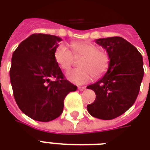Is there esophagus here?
<instances>
[{"label": "esophagus", "instance_id": "1", "mask_svg": "<svg viewBox=\"0 0 150 150\" xmlns=\"http://www.w3.org/2000/svg\"><path fill=\"white\" fill-rule=\"evenodd\" d=\"M78 89H79V91H83V90H85V89H86V87H85V86H79V87H78Z\"/></svg>", "mask_w": 150, "mask_h": 150}]
</instances>
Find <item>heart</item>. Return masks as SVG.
<instances>
[{"mask_svg": "<svg viewBox=\"0 0 150 150\" xmlns=\"http://www.w3.org/2000/svg\"><path fill=\"white\" fill-rule=\"evenodd\" d=\"M68 46L61 43L54 53V60L63 70H68L74 62V57H82L79 61V68L70 70L66 76L75 84H86L92 79H99L108 70L110 58L108 53L100 50L99 47L90 42H75Z\"/></svg>", "mask_w": 150, "mask_h": 150, "instance_id": "b5f03b06", "label": "heart"}]
</instances>
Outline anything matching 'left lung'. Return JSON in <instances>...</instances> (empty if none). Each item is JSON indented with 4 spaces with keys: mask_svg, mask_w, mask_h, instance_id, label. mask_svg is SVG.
I'll use <instances>...</instances> for the list:
<instances>
[{
    "mask_svg": "<svg viewBox=\"0 0 150 150\" xmlns=\"http://www.w3.org/2000/svg\"><path fill=\"white\" fill-rule=\"evenodd\" d=\"M96 42L107 50L110 62L103 77L87 86L96 93V100L87 105V110L94 117L111 120L135 102L144 75L142 56L120 36L98 39Z\"/></svg>",
    "mask_w": 150,
    "mask_h": 150,
    "instance_id": "8db88e82",
    "label": "left lung"
}]
</instances>
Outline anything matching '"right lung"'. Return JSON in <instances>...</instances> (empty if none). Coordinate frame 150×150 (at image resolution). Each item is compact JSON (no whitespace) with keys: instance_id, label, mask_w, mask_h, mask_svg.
<instances>
[{"instance_id":"right-lung-1","label":"right lung","mask_w":150,"mask_h":150,"mask_svg":"<svg viewBox=\"0 0 150 150\" xmlns=\"http://www.w3.org/2000/svg\"><path fill=\"white\" fill-rule=\"evenodd\" d=\"M60 41L53 35L33 34L12 54L10 79L14 97L19 109L36 121L47 122L58 117L65 96L77 89L65 79L54 60Z\"/></svg>"}]
</instances>
